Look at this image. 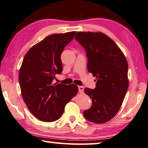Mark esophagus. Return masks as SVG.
Instances as JSON below:
<instances>
[{
	"label": "esophagus",
	"instance_id": "1",
	"mask_svg": "<svg viewBox=\"0 0 148 148\" xmlns=\"http://www.w3.org/2000/svg\"><path fill=\"white\" fill-rule=\"evenodd\" d=\"M78 88H79V92L80 93H83V91H84V86H79Z\"/></svg>",
	"mask_w": 148,
	"mask_h": 148
}]
</instances>
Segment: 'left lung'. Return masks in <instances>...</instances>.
Here are the masks:
<instances>
[{
  "instance_id": "obj_1",
  "label": "left lung",
  "mask_w": 148,
  "mask_h": 148,
  "mask_svg": "<svg viewBox=\"0 0 148 148\" xmlns=\"http://www.w3.org/2000/svg\"><path fill=\"white\" fill-rule=\"evenodd\" d=\"M75 38L85 49L88 71L97 81L95 88L84 90L92 102L90 109L83 111L84 117L94 123H106L117 114L127 93V60L114 41L104 33L77 32Z\"/></svg>"
}]
</instances>
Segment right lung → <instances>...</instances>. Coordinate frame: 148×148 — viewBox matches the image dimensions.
Instances as JSON below:
<instances>
[{
    "label": "right lung",
    "instance_id": "right-lung-1",
    "mask_svg": "<svg viewBox=\"0 0 148 148\" xmlns=\"http://www.w3.org/2000/svg\"><path fill=\"white\" fill-rule=\"evenodd\" d=\"M76 31L53 34L31 47L24 56L19 82L26 106L36 118L53 122L61 117L66 104L76 95L74 84H53L63 70L61 54Z\"/></svg>",
    "mask_w": 148,
    "mask_h": 148
}]
</instances>
